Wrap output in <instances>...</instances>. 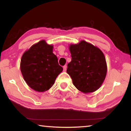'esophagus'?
I'll return each instance as SVG.
<instances>
[{"mask_svg": "<svg viewBox=\"0 0 131 131\" xmlns=\"http://www.w3.org/2000/svg\"><path fill=\"white\" fill-rule=\"evenodd\" d=\"M66 69H67V66H66V65L63 66V71H64V72H66Z\"/></svg>", "mask_w": 131, "mask_h": 131, "instance_id": "34e87169", "label": "esophagus"}]
</instances>
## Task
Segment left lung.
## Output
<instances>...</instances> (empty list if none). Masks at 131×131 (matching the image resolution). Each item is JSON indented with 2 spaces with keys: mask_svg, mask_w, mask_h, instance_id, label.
Segmentation results:
<instances>
[{
  "mask_svg": "<svg viewBox=\"0 0 131 131\" xmlns=\"http://www.w3.org/2000/svg\"><path fill=\"white\" fill-rule=\"evenodd\" d=\"M72 60L66 72L77 90L87 94L99 89L105 80L107 64L102 51L92 44L82 40L70 44Z\"/></svg>",
  "mask_w": 131,
  "mask_h": 131,
  "instance_id": "obj_1",
  "label": "left lung"
}]
</instances>
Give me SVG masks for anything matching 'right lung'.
I'll list each match as a JSON object with an SVG mask.
<instances>
[{
    "label": "right lung",
    "instance_id": "obj_1",
    "mask_svg": "<svg viewBox=\"0 0 131 131\" xmlns=\"http://www.w3.org/2000/svg\"><path fill=\"white\" fill-rule=\"evenodd\" d=\"M52 49L53 46L43 40L34 44L22 56L20 69L24 79L36 91L49 90L63 70Z\"/></svg>",
    "mask_w": 131,
    "mask_h": 131
}]
</instances>
